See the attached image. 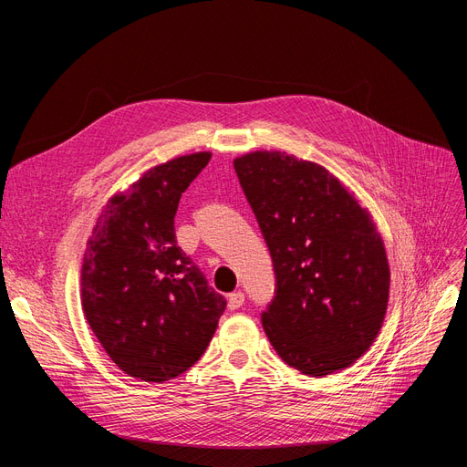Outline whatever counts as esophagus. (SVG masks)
I'll return each instance as SVG.
<instances>
[{
  "label": "esophagus",
  "mask_w": 467,
  "mask_h": 467,
  "mask_svg": "<svg viewBox=\"0 0 467 467\" xmlns=\"http://www.w3.org/2000/svg\"><path fill=\"white\" fill-rule=\"evenodd\" d=\"M244 301H246V297H244V293L242 291H234V293H231V296L227 297V306L231 310H236V308H240L244 305Z\"/></svg>",
  "instance_id": "obj_1"
}]
</instances>
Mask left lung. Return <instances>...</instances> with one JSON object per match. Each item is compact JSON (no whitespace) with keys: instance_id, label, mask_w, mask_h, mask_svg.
<instances>
[{"instance_id":"left-lung-1","label":"left lung","mask_w":467,"mask_h":467,"mask_svg":"<svg viewBox=\"0 0 467 467\" xmlns=\"http://www.w3.org/2000/svg\"><path fill=\"white\" fill-rule=\"evenodd\" d=\"M234 170L275 265L261 314L268 340L303 375L345 369L388 308L389 266L369 212L324 166L282 151L242 155Z\"/></svg>"}]
</instances>
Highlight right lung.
Returning <instances> with one entry per match:
<instances>
[{"label": "right lung", "mask_w": 467, "mask_h": 467, "mask_svg": "<svg viewBox=\"0 0 467 467\" xmlns=\"http://www.w3.org/2000/svg\"><path fill=\"white\" fill-rule=\"evenodd\" d=\"M210 157L201 151L147 170L111 196L87 242V322L119 369L145 382L176 379L199 361L227 305L174 229L182 192Z\"/></svg>", "instance_id": "right-lung-1"}]
</instances>
